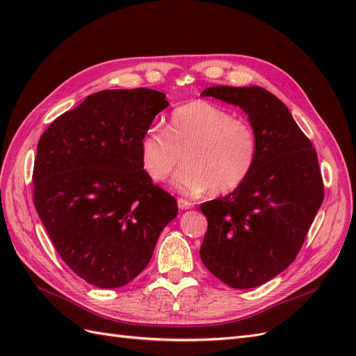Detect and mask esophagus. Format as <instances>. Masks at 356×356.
Instances as JSON below:
<instances>
[{
	"mask_svg": "<svg viewBox=\"0 0 356 356\" xmlns=\"http://www.w3.org/2000/svg\"><path fill=\"white\" fill-rule=\"evenodd\" d=\"M193 207H195V203H193V202H190V200H187V199H182V197L178 199V208H179V209L184 211V209H190V208H193Z\"/></svg>",
	"mask_w": 356,
	"mask_h": 356,
	"instance_id": "esophagus-1",
	"label": "esophagus"
}]
</instances>
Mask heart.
Returning a JSON list of instances; mask_svg holds the SVG:
<instances>
[{"label":"heart","mask_w":356,"mask_h":356,"mask_svg":"<svg viewBox=\"0 0 356 356\" xmlns=\"http://www.w3.org/2000/svg\"><path fill=\"white\" fill-rule=\"evenodd\" d=\"M148 178L163 182L177 169L175 186L188 196L229 195L251 177L258 157L255 129L212 102L197 99L170 114L168 131L152 126L139 141Z\"/></svg>","instance_id":"1"}]
</instances>
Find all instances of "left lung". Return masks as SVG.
Masks as SVG:
<instances>
[{
    "instance_id": "obj_1",
    "label": "left lung",
    "mask_w": 356,
    "mask_h": 356,
    "mask_svg": "<svg viewBox=\"0 0 356 356\" xmlns=\"http://www.w3.org/2000/svg\"><path fill=\"white\" fill-rule=\"evenodd\" d=\"M202 96L250 115L258 157L239 188L200 204L208 220L200 258L225 285L254 288L284 272L305 243L324 200L316 152L285 104L263 88L213 86Z\"/></svg>"
}]
</instances>
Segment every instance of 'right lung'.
<instances>
[{
    "mask_svg": "<svg viewBox=\"0 0 356 356\" xmlns=\"http://www.w3.org/2000/svg\"><path fill=\"white\" fill-rule=\"evenodd\" d=\"M165 98L145 88L92 93L38 141V217L62 260L98 288L123 286L141 273L178 215L175 197L153 184L139 153Z\"/></svg>",
    "mask_w": 356,
    "mask_h": 356,
    "instance_id": "obj_1",
    "label": "right lung"
}]
</instances>
